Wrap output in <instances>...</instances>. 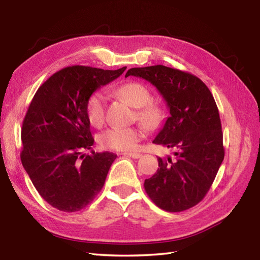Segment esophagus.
Segmentation results:
<instances>
[{
	"label": "esophagus",
	"instance_id": "34e87169",
	"mask_svg": "<svg viewBox=\"0 0 260 260\" xmlns=\"http://www.w3.org/2000/svg\"><path fill=\"white\" fill-rule=\"evenodd\" d=\"M123 155L132 157V158H140V157H142V154H140V153H123Z\"/></svg>",
	"mask_w": 260,
	"mask_h": 260
}]
</instances>
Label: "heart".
I'll return each mask as SVG.
<instances>
[{
    "label": "heart",
    "mask_w": 260,
    "mask_h": 260,
    "mask_svg": "<svg viewBox=\"0 0 260 260\" xmlns=\"http://www.w3.org/2000/svg\"><path fill=\"white\" fill-rule=\"evenodd\" d=\"M119 96L125 98L132 106L139 108L137 118L147 128H153L161 123L162 109L151 104L152 95L148 88L141 82H127L116 89ZM106 95L103 91H96L88 98L86 115L92 126L99 127L105 120L106 113ZM144 132L140 127H112L99 135V144L104 148L114 151H132L136 147Z\"/></svg>",
    "instance_id": "obj_1"
}]
</instances>
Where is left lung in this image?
<instances>
[{"mask_svg": "<svg viewBox=\"0 0 260 260\" xmlns=\"http://www.w3.org/2000/svg\"><path fill=\"white\" fill-rule=\"evenodd\" d=\"M145 79L167 103L170 116L153 143L175 148L176 159L157 157L144 182L151 200L165 211L194 207L207 194L224 157L221 121L211 91L198 77L162 64L132 68L125 77Z\"/></svg>", "mask_w": 260, "mask_h": 260, "instance_id": "obj_1", "label": "left lung"}]
</instances>
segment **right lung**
Segmentation results:
<instances>
[{
  "label": "right lung",
  "instance_id": "add662e5",
  "mask_svg": "<svg viewBox=\"0 0 260 260\" xmlns=\"http://www.w3.org/2000/svg\"><path fill=\"white\" fill-rule=\"evenodd\" d=\"M125 69L63 68L43 82L32 99L22 125L21 162L39 194L60 211L86 208L117 157L110 152L82 154L93 145L86 104Z\"/></svg>",
  "mask_w": 260,
  "mask_h": 260
}]
</instances>
